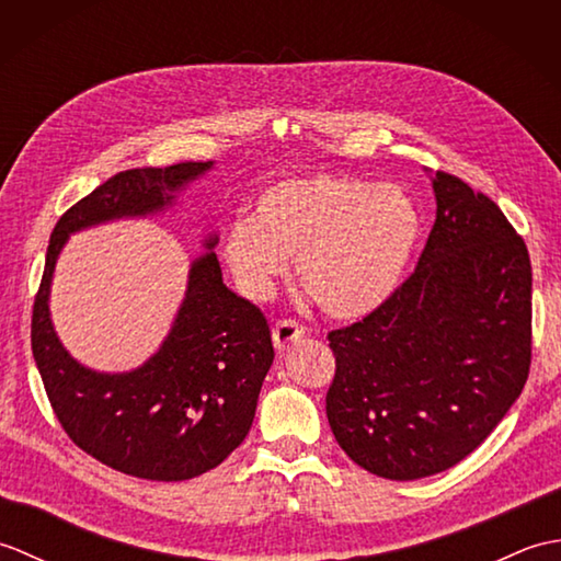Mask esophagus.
Listing matches in <instances>:
<instances>
[{"mask_svg":"<svg viewBox=\"0 0 561 561\" xmlns=\"http://www.w3.org/2000/svg\"><path fill=\"white\" fill-rule=\"evenodd\" d=\"M304 325L296 323V320H279L277 325H274L272 330V340H274V347H277L279 352H287L289 347H294L296 342H299L304 337Z\"/></svg>","mask_w":561,"mask_h":561,"instance_id":"1","label":"esophagus"}]
</instances>
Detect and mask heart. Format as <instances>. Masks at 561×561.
I'll use <instances>...</instances> for the list:
<instances>
[{"mask_svg": "<svg viewBox=\"0 0 561 561\" xmlns=\"http://www.w3.org/2000/svg\"><path fill=\"white\" fill-rule=\"evenodd\" d=\"M420 229V211L398 185L313 173L262 190L250 221L226 231L221 257L250 299H267L296 260L301 289L320 311L359 318L396 294Z\"/></svg>", "mask_w": 561, "mask_h": 561, "instance_id": "obj_1", "label": "heart"}]
</instances>
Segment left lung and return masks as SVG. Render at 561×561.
Here are the masks:
<instances>
[{
    "mask_svg": "<svg viewBox=\"0 0 561 561\" xmlns=\"http://www.w3.org/2000/svg\"><path fill=\"white\" fill-rule=\"evenodd\" d=\"M436 221L390 299L332 330V434L364 470L420 480L494 432L530 371L528 248L494 202L436 171Z\"/></svg>",
    "mask_w": 561,
    "mask_h": 561,
    "instance_id": "8db88e82",
    "label": "left lung"
}]
</instances>
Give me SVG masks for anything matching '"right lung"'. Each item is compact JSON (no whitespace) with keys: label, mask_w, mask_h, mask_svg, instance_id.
Instances as JSON below:
<instances>
[{"label":"right lung","mask_w":561,"mask_h":561,"mask_svg":"<svg viewBox=\"0 0 561 561\" xmlns=\"http://www.w3.org/2000/svg\"><path fill=\"white\" fill-rule=\"evenodd\" d=\"M185 161L113 175L59 217L35 294L31 347L59 424L75 444L113 470L153 482H183L217 468L243 444L272 359L267 318L221 279L214 245L193 260L185 299L169 337L149 362L101 374L71 356L50 320V284L71 233L175 205V193L211 169Z\"/></svg>","instance_id":"add662e5"}]
</instances>
